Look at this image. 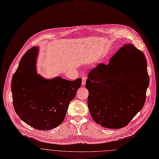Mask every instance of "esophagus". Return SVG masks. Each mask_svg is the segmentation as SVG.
<instances>
[{"label":"esophagus","mask_w":159,"mask_h":159,"mask_svg":"<svg viewBox=\"0 0 159 159\" xmlns=\"http://www.w3.org/2000/svg\"><path fill=\"white\" fill-rule=\"evenodd\" d=\"M82 85H85V82H86V78L85 77H82Z\"/></svg>","instance_id":"obj_1"}]
</instances>
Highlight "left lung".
Returning <instances> with one entry per match:
<instances>
[{
    "mask_svg": "<svg viewBox=\"0 0 159 159\" xmlns=\"http://www.w3.org/2000/svg\"><path fill=\"white\" fill-rule=\"evenodd\" d=\"M148 85L143 53L124 44L107 65L98 64L87 75V104L93 120L105 128L125 127L142 109Z\"/></svg>",
    "mask_w": 159,
    "mask_h": 159,
    "instance_id": "1",
    "label": "left lung"
}]
</instances>
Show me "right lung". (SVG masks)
<instances>
[{"label": "right lung", "mask_w": 159, "mask_h": 159, "mask_svg": "<svg viewBox=\"0 0 159 159\" xmlns=\"http://www.w3.org/2000/svg\"><path fill=\"white\" fill-rule=\"evenodd\" d=\"M39 47L30 48L22 57L11 82L13 105L20 119L40 130L61 125L82 79L68 80L60 76L45 79L37 73Z\"/></svg>", "instance_id": "right-lung-1"}]
</instances>
